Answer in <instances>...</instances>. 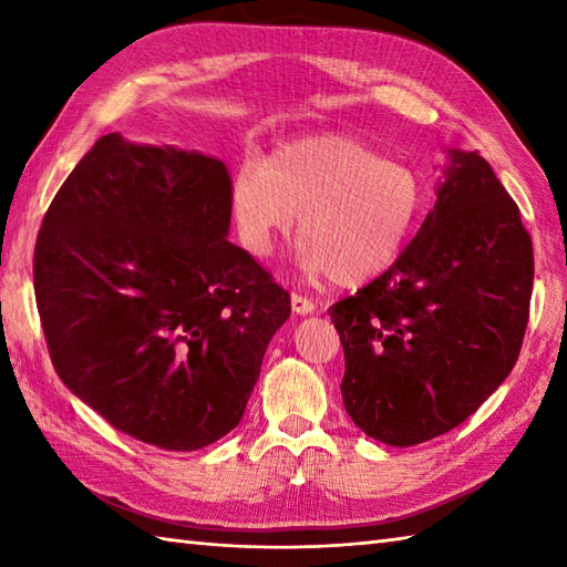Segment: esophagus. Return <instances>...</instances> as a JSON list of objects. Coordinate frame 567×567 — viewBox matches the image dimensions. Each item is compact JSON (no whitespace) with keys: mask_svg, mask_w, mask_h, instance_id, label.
<instances>
[{"mask_svg":"<svg viewBox=\"0 0 567 567\" xmlns=\"http://www.w3.org/2000/svg\"><path fill=\"white\" fill-rule=\"evenodd\" d=\"M292 311L295 315H311V311H315V302H311L309 297H305V295H292Z\"/></svg>","mask_w":567,"mask_h":567,"instance_id":"34e87169","label":"esophagus"}]
</instances>
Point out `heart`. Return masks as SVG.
I'll return each instance as SVG.
<instances>
[{
    "mask_svg": "<svg viewBox=\"0 0 567 567\" xmlns=\"http://www.w3.org/2000/svg\"><path fill=\"white\" fill-rule=\"evenodd\" d=\"M424 199L412 165L343 136L295 141L265 165L240 167L231 185L240 244L252 258H268L299 216V270L336 285L388 270L414 236Z\"/></svg>",
    "mask_w": 567,
    "mask_h": 567,
    "instance_id": "b5f03b06",
    "label": "heart"
}]
</instances>
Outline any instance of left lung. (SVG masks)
I'll list each match as a JSON object with an SVG mask.
<instances>
[{"label": "left lung", "instance_id": "8db88e82", "mask_svg": "<svg viewBox=\"0 0 567 567\" xmlns=\"http://www.w3.org/2000/svg\"><path fill=\"white\" fill-rule=\"evenodd\" d=\"M532 290L534 246L519 207L483 155L451 151L412 244L329 309L348 416L390 445L463 424L519 358Z\"/></svg>", "mask_w": 567, "mask_h": 567}]
</instances>
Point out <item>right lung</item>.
<instances>
[{"label": "right lung", "instance_id": "1", "mask_svg": "<svg viewBox=\"0 0 567 567\" xmlns=\"http://www.w3.org/2000/svg\"><path fill=\"white\" fill-rule=\"evenodd\" d=\"M231 175L102 136L48 207L33 292L53 368L118 431L197 451L238 426L290 292L226 238Z\"/></svg>", "mask_w": 567, "mask_h": 567}]
</instances>
